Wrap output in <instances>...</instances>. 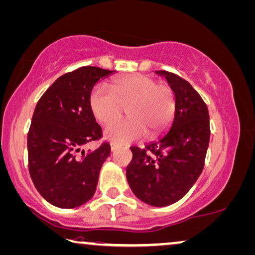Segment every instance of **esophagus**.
Listing matches in <instances>:
<instances>
[{"label":"esophagus","mask_w":255,"mask_h":255,"mask_svg":"<svg viewBox=\"0 0 255 255\" xmlns=\"http://www.w3.org/2000/svg\"><path fill=\"white\" fill-rule=\"evenodd\" d=\"M118 146H119V145H118L117 143H114V142L111 143V150H112V151H114V150H117Z\"/></svg>","instance_id":"1"}]
</instances>
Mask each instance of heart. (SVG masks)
Masks as SVG:
<instances>
[{
    "mask_svg": "<svg viewBox=\"0 0 255 255\" xmlns=\"http://www.w3.org/2000/svg\"><path fill=\"white\" fill-rule=\"evenodd\" d=\"M113 93L96 87L90 95V109L97 121L109 126L124 116L129 119L106 129L107 137L118 143H129L148 134L149 138L162 136L173 121L177 97L170 85L160 84L144 74L126 75L112 81Z\"/></svg>",
    "mask_w": 255,
    "mask_h": 255,
    "instance_id": "heart-1",
    "label": "heart"
}]
</instances>
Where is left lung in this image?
<instances>
[{
    "label": "left lung",
    "instance_id": "8db88e82",
    "mask_svg": "<svg viewBox=\"0 0 255 255\" xmlns=\"http://www.w3.org/2000/svg\"><path fill=\"white\" fill-rule=\"evenodd\" d=\"M158 74L166 77L177 97L173 124L158 141L143 149L131 146L126 175L139 200L165 207L184 198L202 173L210 123L206 103L187 81L170 71Z\"/></svg>",
    "mask_w": 255,
    "mask_h": 255
}]
</instances>
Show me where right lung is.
Instances as JSON below:
<instances>
[{
    "label": "right lung",
    "instance_id": "obj_1",
    "mask_svg": "<svg viewBox=\"0 0 255 255\" xmlns=\"http://www.w3.org/2000/svg\"><path fill=\"white\" fill-rule=\"evenodd\" d=\"M113 73L81 67L57 78L37 103L27 132L28 171L37 191L53 206L75 208L95 194L111 145L105 141L93 151L81 149L103 137L90 95L97 82Z\"/></svg>",
    "mask_w": 255,
    "mask_h": 255
}]
</instances>
